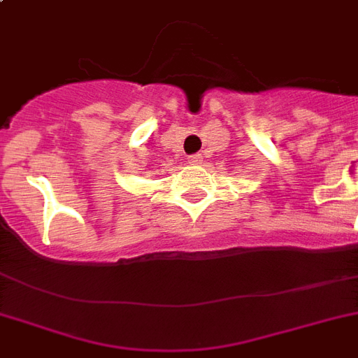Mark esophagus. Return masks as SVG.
<instances>
[{
    "label": "esophagus",
    "mask_w": 358,
    "mask_h": 358,
    "mask_svg": "<svg viewBox=\"0 0 358 358\" xmlns=\"http://www.w3.org/2000/svg\"><path fill=\"white\" fill-rule=\"evenodd\" d=\"M187 159H189V163H201L202 156H201V154H193V156H189Z\"/></svg>",
    "instance_id": "esophagus-1"
}]
</instances>
